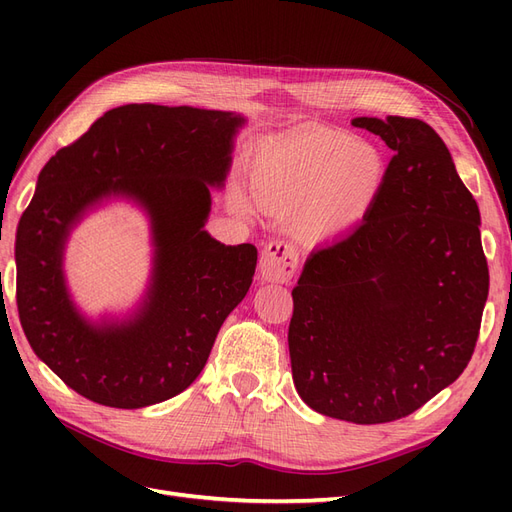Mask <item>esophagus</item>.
<instances>
[{"mask_svg":"<svg viewBox=\"0 0 512 512\" xmlns=\"http://www.w3.org/2000/svg\"><path fill=\"white\" fill-rule=\"evenodd\" d=\"M299 269V254L290 243L269 241L258 260L260 280L288 284Z\"/></svg>","mask_w":512,"mask_h":512,"instance_id":"esophagus-1","label":"esophagus"}]
</instances>
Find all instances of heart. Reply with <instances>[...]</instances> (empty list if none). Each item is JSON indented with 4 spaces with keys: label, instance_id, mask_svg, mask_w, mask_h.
Here are the masks:
<instances>
[{
    "label": "heart",
    "instance_id": "1",
    "mask_svg": "<svg viewBox=\"0 0 512 512\" xmlns=\"http://www.w3.org/2000/svg\"><path fill=\"white\" fill-rule=\"evenodd\" d=\"M247 179L258 207L288 215L290 235L318 245L367 218L386 181V160L350 132L312 128L258 145ZM230 207L245 218L254 215L241 192H232Z\"/></svg>",
    "mask_w": 512,
    "mask_h": 512
}]
</instances>
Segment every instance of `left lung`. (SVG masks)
<instances>
[{
  "label": "left lung",
  "instance_id": "left-lung-1",
  "mask_svg": "<svg viewBox=\"0 0 512 512\" xmlns=\"http://www.w3.org/2000/svg\"><path fill=\"white\" fill-rule=\"evenodd\" d=\"M393 149L363 224L307 258L292 290V380L305 404L356 425L425 406L468 367L489 294L480 213L421 119L356 117Z\"/></svg>",
  "mask_w": 512,
  "mask_h": 512
}]
</instances>
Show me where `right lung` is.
I'll return each instance as SVG.
<instances>
[{
  "instance_id": "add662e5",
  "label": "right lung",
  "mask_w": 512,
  "mask_h": 512,
  "mask_svg": "<svg viewBox=\"0 0 512 512\" xmlns=\"http://www.w3.org/2000/svg\"><path fill=\"white\" fill-rule=\"evenodd\" d=\"M243 123L192 106H117L40 170L17 228V307L29 346L72 391L134 410L179 395L203 371L258 260L252 243L224 245L205 230ZM111 195L148 211L154 273L130 319L89 323L67 294L63 247L84 211Z\"/></svg>"
}]
</instances>
